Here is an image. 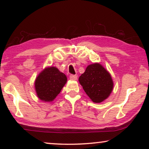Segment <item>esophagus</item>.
Here are the masks:
<instances>
[{
    "instance_id": "34e87169",
    "label": "esophagus",
    "mask_w": 149,
    "mask_h": 149,
    "mask_svg": "<svg viewBox=\"0 0 149 149\" xmlns=\"http://www.w3.org/2000/svg\"><path fill=\"white\" fill-rule=\"evenodd\" d=\"M70 79L72 80H76L77 79V76L75 75H70Z\"/></svg>"
}]
</instances>
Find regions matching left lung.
I'll list each match as a JSON object with an SVG mask.
<instances>
[{
	"label": "left lung",
	"mask_w": 149,
	"mask_h": 149,
	"mask_svg": "<svg viewBox=\"0 0 149 149\" xmlns=\"http://www.w3.org/2000/svg\"><path fill=\"white\" fill-rule=\"evenodd\" d=\"M79 82L91 100L100 103L109 97L114 87L111 75L99 63L90 64L79 77Z\"/></svg>",
	"instance_id": "8db88e82"
}]
</instances>
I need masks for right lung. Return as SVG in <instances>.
<instances>
[{
    "mask_svg": "<svg viewBox=\"0 0 149 149\" xmlns=\"http://www.w3.org/2000/svg\"><path fill=\"white\" fill-rule=\"evenodd\" d=\"M67 82V77L56 67L45 68L35 81L37 97L43 102H52Z\"/></svg>",
    "mask_w": 149,
    "mask_h": 149,
    "instance_id": "obj_1",
    "label": "right lung"
}]
</instances>
